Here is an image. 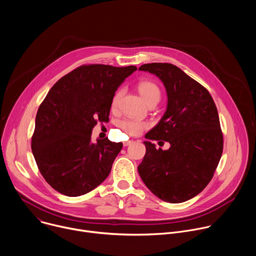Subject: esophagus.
Instances as JSON below:
<instances>
[{"instance_id":"1","label":"esophagus","mask_w":256,"mask_h":256,"mask_svg":"<svg viewBox=\"0 0 256 256\" xmlns=\"http://www.w3.org/2000/svg\"><path fill=\"white\" fill-rule=\"evenodd\" d=\"M130 144H132V140H126V142H124V147H126V146H130Z\"/></svg>"}]
</instances>
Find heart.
I'll list each match as a JSON object with an SVG mask.
<instances>
[{
	"instance_id": "heart-1",
	"label": "heart",
	"mask_w": 256,
	"mask_h": 256,
	"mask_svg": "<svg viewBox=\"0 0 256 256\" xmlns=\"http://www.w3.org/2000/svg\"><path fill=\"white\" fill-rule=\"evenodd\" d=\"M138 88L140 96L147 104L151 102H157V103L159 102L161 97V92L159 87L155 83L150 81H142L138 83ZM122 94H124V89H120L114 94L112 102V107H116L118 105ZM120 126L128 136H136L146 128V124L144 122L132 120H124L120 122Z\"/></svg>"
}]
</instances>
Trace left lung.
Here are the masks:
<instances>
[{
	"label": "left lung",
	"instance_id": "8db88e82",
	"mask_svg": "<svg viewBox=\"0 0 256 256\" xmlns=\"http://www.w3.org/2000/svg\"><path fill=\"white\" fill-rule=\"evenodd\" d=\"M140 70L160 79L167 94L166 110L146 134V155L138 166L144 184L157 198L178 204L198 196L210 181L223 152V134L208 91L172 64H144ZM168 141L157 150L151 140Z\"/></svg>",
	"mask_w": 256,
	"mask_h": 256
}]
</instances>
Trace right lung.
I'll use <instances>...</instances> for the list:
<instances>
[{
  "mask_svg": "<svg viewBox=\"0 0 256 256\" xmlns=\"http://www.w3.org/2000/svg\"><path fill=\"white\" fill-rule=\"evenodd\" d=\"M136 70L82 66L60 78L40 104L31 149L42 175L68 196L85 194L106 179L122 148L107 138L91 142L97 122L108 120L118 88Z\"/></svg>",
  "mask_w": 256,
  "mask_h": 256,
  "instance_id": "obj_1",
  "label": "right lung"
}]
</instances>
